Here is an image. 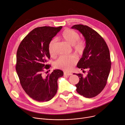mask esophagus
Masks as SVG:
<instances>
[{
  "mask_svg": "<svg viewBox=\"0 0 125 125\" xmlns=\"http://www.w3.org/2000/svg\"><path fill=\"white\" fill-rule=\"evenodd\" d=\"M64 75H67V76H70V75H72V74L71 73H67V72H64Z\"/></svg>",
  "mask_w": 125,
  "mask_h": 125,
  "instance_id": "34e87169",
  "label": "esophagus"
}]
</instances>
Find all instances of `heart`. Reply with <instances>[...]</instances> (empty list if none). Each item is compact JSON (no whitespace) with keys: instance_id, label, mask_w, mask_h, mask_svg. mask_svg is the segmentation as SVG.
<instances>
[{"instance_id":"b5f03b06","label":"heart","mask_w":125,"mask_h":125,"mask_svg":"<svg viewBox=\"0 0 125 125\" xmlns=\"http://www.w3.org/2000/svg\"><path fill=\"white\" fill-rule=\"evenodd\" d=\"M62 38L68 44L73 46L75 52L78 54H82L85 48V42L80 39V35L71 29H66L62 33ZM56 44V39H52L48 45V50L51 56L55 55V49ZM77 61V58L74 55L61 56L55 63L56 68H59L64 71L71 70Z\"/></svg>"}]
</instances>
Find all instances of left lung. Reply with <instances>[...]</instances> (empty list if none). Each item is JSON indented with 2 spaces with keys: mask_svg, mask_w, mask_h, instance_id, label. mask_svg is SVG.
Instances as JSON below:
<instances>
[{
  "mask_svg": "<svg viewBox=\"0 0 125 125\" xmlns=\"http://www.w3.org/2000/svg\"><path fill=\"white\" fill-rule=\"evenodd\" d=\"M71 28L81 33L86 41L85 50L77 67L88 70L86 77L75 74L79 78L75 85L76 91L86 98H93L99 94L107 84L111 67L109 49L104 39L91 28L82 24Z\"/></svg>",
  "mask_w": 125,
  "mask_h": 125,
  "instance_id": "1",
  "label": "left lung"
}]
</instances>
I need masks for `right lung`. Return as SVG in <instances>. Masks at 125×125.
<instances>
[{
	"mask_svg": "<svg viewBox=\"0 0 125 125\" xmlns=\"http://www.w3.org/2000/svg\"><path fill=\"white\" fill-rule=\"evenodd\" d=\"M62 26H43L34 29L20 43L16 53V70L21 85L26 93L38 102L52 99L57 91L58 79L63 72L55 69L46 77L43 74L48 69L47 64L50 55L48 45Z\"/></svg>",
	"mask_w": 125,
	"mask_h": 125,
	"instance_id": "right-lung-1",
	"label": "right lung"
}]
</instances>
